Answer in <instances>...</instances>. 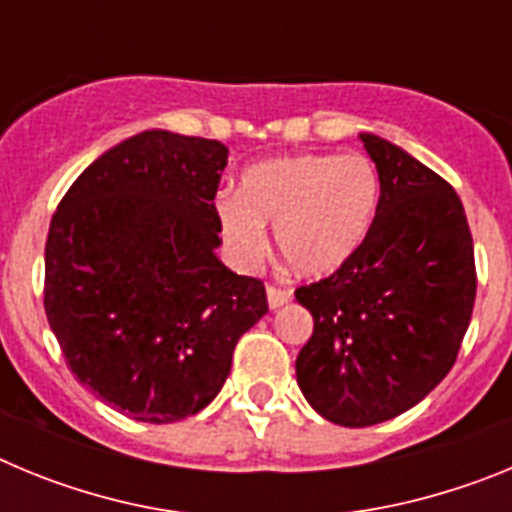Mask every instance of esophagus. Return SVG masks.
<instances>
[{
    "mask_svg": "<svg viewBox=\"0 0 512 512\" xmlns=\"http://www.w3.org/2000/svg\"><path fill=\"white\" fill-rule=\"evenodd\" d=\"M266 297H269L271 310H277V307L287 305V302L292 300V292L284 287H274V284H269V287H266Z\"/></svg>",
    "mask_w": 512,
    "mask_h": 512,
    "instance_id": "34e87169",
    "label": "esophagus"
}]
</instances>
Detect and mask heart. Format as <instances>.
Instances as JSON below:
<instances>
[{
    "label": "heart",
    "mask_w": 512,
    "mask_h": 512,
    "mask_svg": "<svg viewBox=\"0 0 512 512\" xmlns=\"http://www.w3.org/2000/svg\"><path fill=\"white\" fill-rule=\"evenodd\" d=\"M379 205V174L361 153H300L253 164L241 192L215 200L230 259L253 266L266 253V225L284 259L305 277H330L354 259Z\"/></svg>",
    "instance_id": "1"
}]
</instances>
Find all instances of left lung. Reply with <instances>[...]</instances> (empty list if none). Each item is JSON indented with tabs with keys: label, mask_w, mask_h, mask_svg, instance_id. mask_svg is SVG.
I'll list each match as a JSON object with an SVG mask.
<instances>
[{
	"label": "left lung",
	"mask_w": 512,
	"mask_h": 512,
	"mask_svg": "<svg viewBox=\"0 0 512 512\" xmlns=\"http://www.w3.org/2000/svg\"><path fill=\"white\" fill-rule=\"evenodd\" d=\"M379 205L354 259L297 287L312 336L297 384L325 420L384 423L418 405L454 366L477 295L474 243L459 194L418 158L361 133Z\"/></svg>",
	"instance_id": "8db88e82"
}]
</instances>
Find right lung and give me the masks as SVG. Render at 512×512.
Returning a JSON list of instances; mask_svg holds the SVG:
<instances>
[{
	"label": "right lung",
	"instance_id": "1",
	"mask_svg": "<svg viewBox=\"0 0 512 512\" xmlns=\"http://www.w3.org/2000/svg\"><path fill=\"white\" fill-rule=\"evenodd\" d=\"M225 164L220 140L146 130L81 171L51 220L43 305L63 359L140 423L207 408L269 312L264 282L215 253Z\"/></svg>",
	"mask_w": 512,
	"mask_h": 512
}]
</instances>
